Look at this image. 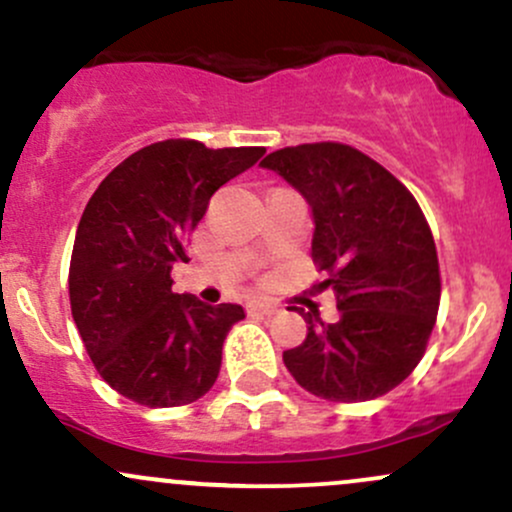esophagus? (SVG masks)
I'll list each match as a JSON object with an SVG mask.
<instances>
[{"instance_id":"obj_1","label":"esophagus","mask_w":512,"mask_h":512,"mask_svg":"<svg viewBox=\"0 0 512 512\" xmlns=\"http://www.w3.org/2000/svg\"><path fill=\"white\" fill-rule=\"evenodd\" d=\"M248 313H250V315H264V317H269V315L279 313V305L269 303V301H255V303L248 305Z\"/></svg>"}]
</instances>
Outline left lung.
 <instances>
[{
	"label": "left lung",
	"instance_id": "left-lung-1",
	"mask_svg": "<svg viewBox=\"0 0 512 512\" xmlns=\"http://www.w3.org/2000/svg\"><path fill=\"white\" fill-rule=\"evenodd\" d=\"M313 209V262L330 274L339 320L303 315L308 334L284 363L310 395L366 402L419 366L440 305L436 243L419 204L390 170L337 142L286 146L260 163Z\"/></svg>",
	"mask_w": 512,
	"mask_h": 512
}]
</instances>
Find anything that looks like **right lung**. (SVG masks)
<instances>
[{"mask_svg": "<svg viewBox=\"0 0 512 512\" xmlns=\"http://www.w3.org/2000/svg\"><path fill=\"white\" fill-rule=\"evenodd\" d=\"M262 146L207 149L195 139L144 146L105 178L81 214L69 264V301L101 378L144 407L197 402L219 378L236 303L173 293L209 199L255 166Z\"/></svg>", "mask_w": 512, "mask_h": 512, "instance_id": "obj_1", "label": "right lung"}]
</instances>
